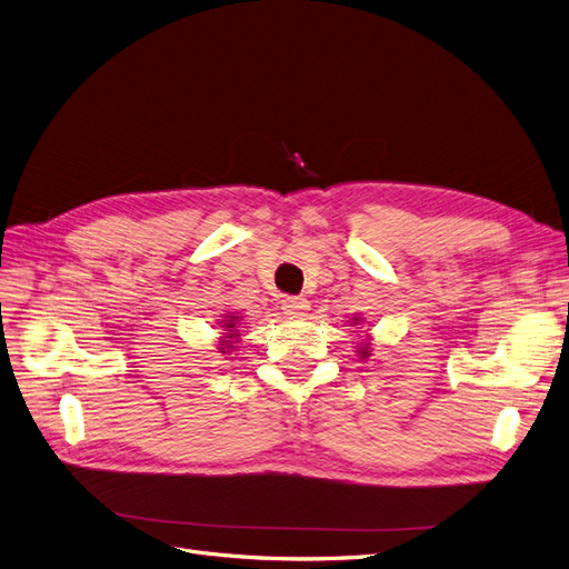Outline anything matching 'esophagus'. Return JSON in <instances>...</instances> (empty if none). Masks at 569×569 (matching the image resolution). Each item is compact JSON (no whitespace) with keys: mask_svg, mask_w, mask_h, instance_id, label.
Segmentation results:
<instances>
[{"mask_svg":"<svg viewBox=\"0 0 569 569\" xmlns=\"http://www.w3.org/2000/svg\"><path fill=\"white\" fill-rule=\"evenodd\" d=\"M307 309H309V302L302 296H292V298L283 300V313L290 319H302Z\"/></svg>","mask_w":569,"mask_h":569,"instance_id":"esophagus-1","label":"esophagus"}]
</instances>
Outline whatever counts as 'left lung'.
<instances>
[{
  "label": "left lung",
  "instance_id": "1",
  "mask_svg": "<svg viewBox=\"0 0 569 569\" xmlns=\"http://www.w3.org/2000/svg\"><path fill=\"white\" fill-rule=\"evenodd\" d=\"M359 321H361L359 317H353V323H359ZM359 353H361V359H368V356H370V349H368V345L359 347Z\"/></svg>",
  "mask_w": 569,
  "mask_h": 569
}]
</instances>
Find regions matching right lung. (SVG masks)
Wrapping results in <instances>:
<instances>
[{"label":"right lung","mask_w":569,"mask_h":569,"mask_svg":"<svg viewBox=\"0 0 569 569\" xmlns=\"http://www.w3.org/2000/svg\"><path fill=\"white\" fill-rule=\"evenodd\" d=\"M220 328L224 330L222 332V340H220V345H218V349H220V353H229L231 349L237 347V342H239V328H241V317H237V313H222V319H220Z\"/></svg>","instance_id":"add662e5"}]
</instances>
